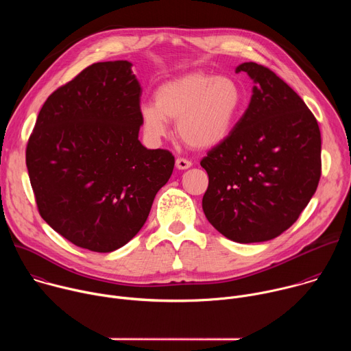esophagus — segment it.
I'll return each mask as SVG.
<instances>
[{
  "instance_id": "34e87169",
  "label": "esophagus",
  "mask_w": 351,
  "mask_h": 351,
  "mask_svg": "<svg viewBox=\"0 0 351 351\" xmlns=\"http://www.w3.org/2000/svg\"><path fill=\"white\" fill-rule=\"evenodd\" d=\"M175 164H176V168L182 169V171L183 169H189L191 167V162L189 160H184V158H178Z\"/></svg>"
}]
</instances>
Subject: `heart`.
<instances>
[{"label":"heart","instance_id":"b5f03b06","mask_svg":"<svg viewBox=\"0 0 351 351\" xmlns=\"http://www.w3.org/2000/svg\"><path fill=\"white\" fill-rule=\"evenodd\" d=\"M243 104L240 84L229 76L191 72L162 83L156 103L140 106L145 134L158 141L176 121L179 138L195 149H208L228 138Z\"/></svg>","mask_w":351,"mask_h":351}]
</instances>
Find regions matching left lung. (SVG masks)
<instances>
[{"label":"left lung","mask_w":351,"mask_h":351,"mask_svg":"<svg viewBox=\"0 0 351 351\" xmlns=\"http://www.w3.org/2000/svg\"><path fill=\"white\" fill-rule=\"evenodd\" d=\"M254 82L248 108L202 160L210 182L208 222L236 243H260L289 229L321 176V132L300 95L268 68L244 62Z\"/></svg>","instance_id":"left-lung-1"}]
</instances>
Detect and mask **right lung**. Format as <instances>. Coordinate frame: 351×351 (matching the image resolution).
I'll list each match as a JSON object with an SVG mask.
<instances>
[{
  "mask_svg": "<svg viewBox=\"0 0 351 351\" xmlns=\"http://www.w3.org/2000/svg\"><path fill=\"white\" fill-rule=\"evenodd\" d=\"M129 61L97 62L38 112L26 165L41 218L77 247L111 253L145 223L175 158L138 140L141 87Z\"/></svg>",
  "mask_w": 351,
  "mask_h": 351,
  "instance_id": "1",
  "label": "right lung"
}]
</instances>
